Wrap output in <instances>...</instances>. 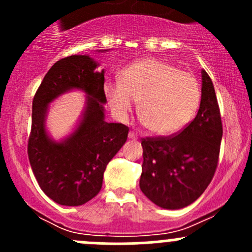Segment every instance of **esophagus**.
I'll list each match as a JSON object with an SVG mask.
<instances>
[{"instance_id":"esophagus-1","label":"esophagus","mask_w":252,"mask_h":252,"mask_svg":"<svg viewBox=\"0 0 252 252\" xmlns=\"http://www.w3.org/2000/svg\"><path fill=\"white\" fill-rule=\"evenodd\" d=\"M128 136H129V139H131V140H136V139H138V135H136L134 131H129Z\"/></svg>"}]
</instances>
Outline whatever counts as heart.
<instances>
[{"mask_svg":"<svg viewBox=\"0 0 252 252\" xmlns=\"http://www.w3.org/2000/svg\"><path fill=\"white\" fill-rule=\"evenodd\" d=\"M103 93L114 116L126 121L140 101L139 114L151 133L173 135L196 114L201 101L197 79L171 63L145 58L126 65L121 80L107 81Z\"/></svg>","mask_w":252,"mask_h":252,"instance_id":"b5f03b06","label":"heart"}]
</instances>
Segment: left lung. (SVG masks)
<instances>
[{"instance_id":"8db88e82","label":"left lung","mask_w":252,"mask_h":252,"mask_svg":"<svg viewBox=\"0 0 252 252\" xmlns=\"http://www.w3.org/2000/svg\"><path fill=\"white\" fill-rule=\"evenodd\" d=\"M223 126L210 75L202 70L196 117L177 135L144 138L140 189L155 205L178 210L199 199L220 158Z\"/></svg>"}]
</instances>
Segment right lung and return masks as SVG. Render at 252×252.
Returning <instances> with one entry per match:
<instances>
[{
    "label": "right lung",
    "instance_id": "1",
    "mask_svg": "<svg viewBox=\"0 0 252 252\" xmlns=\"http://www.w3.org/2000/svg\"><path fill=\"white\" fill-rule=\"evenodd\" d=\"M96 68L97 63L89 56L57 61L32 100L30 166L42 191L60 205L80 206L95 197L102 188L106 166L128 138V126L105 121V75ZM72 88H81L88 95L86 113L72 136L64 142H52L44 129L47 106Z\"/></svg>",
    "mask_w": 252,
    "mask_h": 252
}]
</instances>
